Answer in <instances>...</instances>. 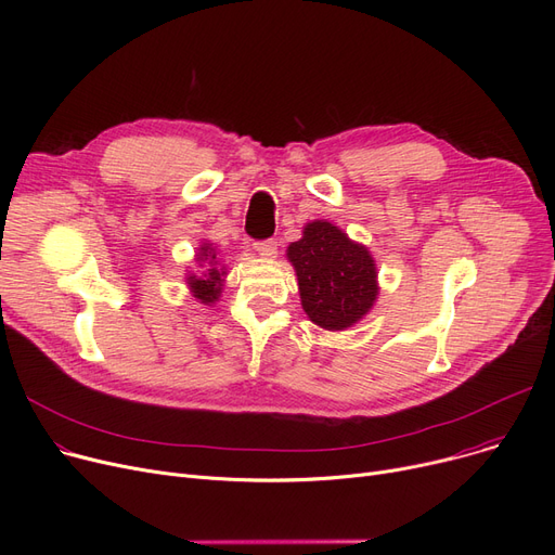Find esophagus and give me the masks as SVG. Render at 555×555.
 <instances>
[{
    "mask_svg": "<svg viewBox=\"0 0 555 555\" xmlns=\"http://www.w3.org/2000/svg\"><path fill=\"white\" fill-rule=\"evenodd\" d=\"M254 249H256V254L258 256H262V258H274L276 256V249H279V245H276V241H260V243H254Z\"/></svg>",
    "mask_w": 555,
    "mask_h": 555,
    "instance_id": "1",
    "label": "esophagus"
}]
</instances>
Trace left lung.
Returning <instances> with one entry per match:
<instances>
[{"label": "left lung", "mask_w": 555, "mask_h": 555, "mask_svg": "<svg viewBox=\"0 0 555 555\" xmlns=\"http://www.w3.org/2000/svg\"><path fill=\"white\" fill-rule=\"evenodd\" d=\"M287 260L295 266L306 314L326 331L356 326L380 293L369 249L326 220L304 227V236L287 247Z\"/></svg>", "instance_id": "left-lung-1"}]
</instances>
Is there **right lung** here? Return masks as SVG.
<instances>
[{
  "label": "right lung",
  "instance_id": "right-lung-1",
  "mask_svg": "<svg viewBox=\"0 0 555 555\" xmlns=\"http://www.w3.org/2000/svg\"><path fill=\"white\" fill-rule=\"evenodd\" d=\"M207 261L208 266L204 267L203 262ZM197 262H202V268H207L202 272V276H195V274H189L186 276V283H189V289L191 295L204 304V306H211L214 301L220 299V293H222V283H224V268H218V260H216V249L204 243L197 251Z\"/></svg>",
  "mask_w": 555,
  "mask_h": 555
}]
</instances>
